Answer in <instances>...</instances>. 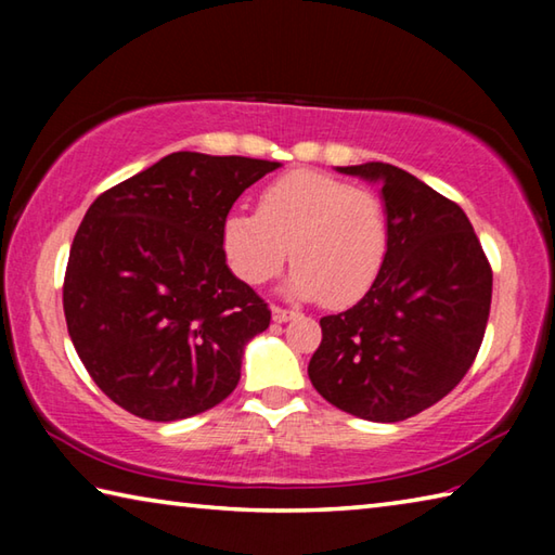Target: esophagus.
<instances>
[{"label": "esophagus", "mask_w": 555, "mask_h": 555, "mask_svg": "<svg viewBox=\"0 0 555 555\" xmlns=\"http://www.w3.org/2000/svg\"><path fill=\"white\" fill-rule=\"evenodd\" d=\"M271 318H274V323H288V321H294L296 313L286 311V308L274 306V308H271Z\"/></svg>", "instance_id": "1"}]
</instances>
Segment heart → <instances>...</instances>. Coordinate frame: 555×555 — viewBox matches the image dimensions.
<instances>
[{
	"mask_svg": "<svg viewBox=\"0 0 555 555\" xmlns=\"http://www.w3.org/2000/svg\"><path fill=\"white\" fill-rule=\"evenodd\" d=\"M222 249L234 274L259 286L291 255L286 294L345 308L377 281L389 249V218L377 195L343 178L291 171L261 191L259 212L232 210Z\"/></svg>",
	"mask_w": 555,
	"mask_h": 555,
	"instance_id": "heart-1",
	"label": "heart"
}]
</instances>
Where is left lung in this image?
<instances>
[{
  "mask_svg": "<svg viewBox=\"0 0 555 555\" xmlns=\"http://www.w3.org/2000/svg\"><path fill=\"white\" fill-rule=\"evenodd\" d=\"M337 171L382 185L389 249L367 294L321 318L308 377L340 411L397 424L434 406L473 367L492 269L463 208L416 176L382 162Z\"/></svg>",
  "mask_w": 555,
  "mask_h": 555,
  "instance_id": "obj_1",
  "label": "left lung"
}]
</instances>
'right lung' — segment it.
<instances>
[{
    "instance_id": "add662e5",
    "label": "right lung",
    "mask_w": 555,
    "mask_h": 555,
    "mask_svg": "<svg viewBox=\"0 0 555 555\" xmlns=\"http://www.w3.org/2000/svg\"><path fill=\"white\" fill-rule=\"evenodd\" d=\"M279 162L176 152L109 188L75 232L63 311L75 352L121 409L181 421L240 382L271 311L232 274L222 222Z\"/></svg>"
}]
</instances>
